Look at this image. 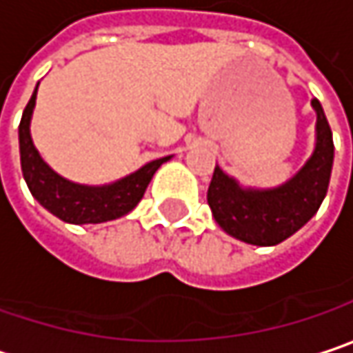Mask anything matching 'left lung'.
Masks as SVG:
<instances>
[{"mask_svg": "<svg viewBox=\"0 0 353 353\" xmlns=\"http://www.w3.org/2000/svg\"><path fill=\"white\" fill-rule=\"evenodd\" d=\"M317 111V145L305 168L276 190H241L234 179L216 165L208 188L214 220L224 232L248 244L274 246L305 226L319 210L330 185L334 165V137L321 103Z\"/></svg>", "mask_w": 353, "mask_h": 353, "instance_id": "left-lung-1", "label": "left lung"}]
</instances>
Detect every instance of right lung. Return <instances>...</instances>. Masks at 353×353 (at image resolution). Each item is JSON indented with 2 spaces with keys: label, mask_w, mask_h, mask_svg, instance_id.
I'll list each match as a JSON object with an SVG mask.
<instances>
[{
  "label": "right lung",
  "mask_w": 353,
  "mask_h": 353,
  "mask_svg": "<svg viewBox=\"0 0 353 353\" xmlns=\"http://www.w3.org/2000/svg\"><path fill=\"white\" fill-rule=\"evenodd\" d=\"M38 86L28 101L21 121H19V159H21V174L32 192V196L64 222L70 224H101L107 220L121 218L135 208L145 190L151 181L157 168L168 161L170 157L155 159L143 165L139 172L127 176L125 179L105 185V188H86L72 183L58 174H54L42 161L40 153L32 143L30 137V119L36 105Z\"/></svg>",
  "instance_id": "obj_1"
}]
</instances>
